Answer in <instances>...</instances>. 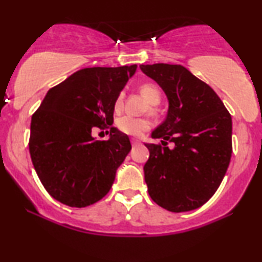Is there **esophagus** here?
<instances>
[{
  "label": "esophagus",
  "instance_id": "34e87169",
  "mask_svg": "<svg viewBox=\"0 0 262 262\" xmlns=\"http://www.w3.org/2000/svg\"><path fill=\"white\" fill-rule=\"evenodd\" d=\"M131 143H132V145H134V146H137V145L141 144V141H139V139L132 138V139H131Z\"/></svg>",
  "mask_w": 262,
  "mask_h": 262
}]
</instances>
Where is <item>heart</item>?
Here are the masks:
<instances>
[{
  "instance_id": "1",
  "label": "heart",
  "mask_w": 262,
  "mask_h": 262,
  "mask_svg": "<svg viewBox=\"0 0 262 262\" xmlns=\"http://www.w3.org/2000/svg\"><path fill=\"white\" fill-rule=\"evenodd\" d=\"M139 92L150 105H157L161 101V91L156 84L154 83H143L139 87ZM123 105V95H119L116 100V110H119ZM118 128L128 136H141L143 132L150 127L149 120L144 118H134L130 116H124L117 121Z\"/></svg>"
}]
</instances>
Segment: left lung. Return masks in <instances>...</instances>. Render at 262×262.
Returning a JSON list of instances; mask_svg holds the SVG:
<instances>
[{
	"label": "left lung",
	"instance_id": "left-lung-1",
	"mask_svg": "<svg viewBox=\"0 0 262 262\" xmlns=\"http://www.w3.org/2000/svg\"><path fill=\"white\" fill-rule=\"evenodd\" d=\"M139 68L169 102L166 119L151 134L162 144H145L149 195L171 212L198 209L220 187L230 163V113L213 89L185 67L157 63ZM167 141L174 143L173 149Z\"/></svg>",
	"mask_w": 262,
	"mask_h": 262
}]
</instances>
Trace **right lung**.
Returning a JSON list of instances; mask_svg holds the SVG:
<instances>
[{
  "mask_svg": "<svg viewBox=\"0 0 262 262\" xmlns=\"http://www.w3.org/2000/svg\"><path fill=\"white\" fill-rule=\"evenodd\" d=\"M137 66L85 68L48 92L32 116V163L49 194L71 207L102 199L131 150L127 135L113 126L114 103ZM94 127L110 128L98 141Z\"/></svg>",
  "mask_w": 262,
  "mask_h": 262,
  "instance_id": "1",
  "label": "right lung"
}]
</instances>
